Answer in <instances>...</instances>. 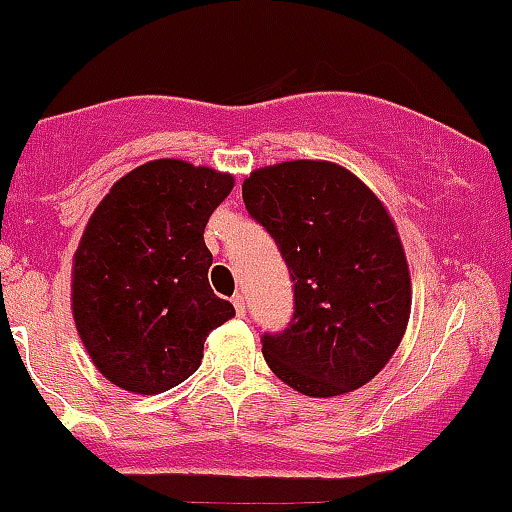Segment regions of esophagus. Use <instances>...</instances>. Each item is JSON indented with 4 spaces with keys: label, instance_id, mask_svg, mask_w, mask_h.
<instances>
[{
    "label": "esophagus",
    "instance_id": "esophagus-1",
    "mask_svg": "<svg viewBox=\"0 0 512 512\" xmlns=\"http://www.w3.org/2000/svg\"><path fill=\"white\" fill-rule=\"evenodd\" d=\"M232 305H235L237 315H245V297L235 295V297H232Z\"/></svg>",
    "mask_w": 512,
    "mask_h": 512
}]
</instances>
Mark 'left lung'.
Listing matches in <instances>:
<instances>
[{"instance_id":"obj_1","label":"left lung","mask_w":512,"mask_h":512,"mask_svg":"<svg viewBox=\"0 0 512 512\" xmlns=\"http://www.w3.org/2000/svg\"><path fill=\"white\" fill-rule=\"evenodd\" d=\"M255 222L290 270V325L262 335L270 370L312 398L352 393L398 350L410 317V272L382 202L345 167L295 160L242 185Z\"/></svg>"}]
</instances>
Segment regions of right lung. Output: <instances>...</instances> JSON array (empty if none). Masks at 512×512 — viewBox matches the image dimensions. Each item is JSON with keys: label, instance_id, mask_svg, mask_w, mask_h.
I'll use <instances>...</instances> for the list:
<instances>
[{"label": "right lung", "instance_id": "right-lung-1", "mask_svg": "<svg viewBox=\"0 0 512 512\" xmlns=\"http://www.w3.org/2000/svg\"><path fill=\"white\" fill-rule=\"evenodd\" d=\"M230 175L155 160L99 202L74 255L72 312L89 357L117 388L157 395L202 362L205 340L235 315L212 292L205 225Z\"/></svg>", "mask_w": 512, "mask_h": 512}]
</instances>
